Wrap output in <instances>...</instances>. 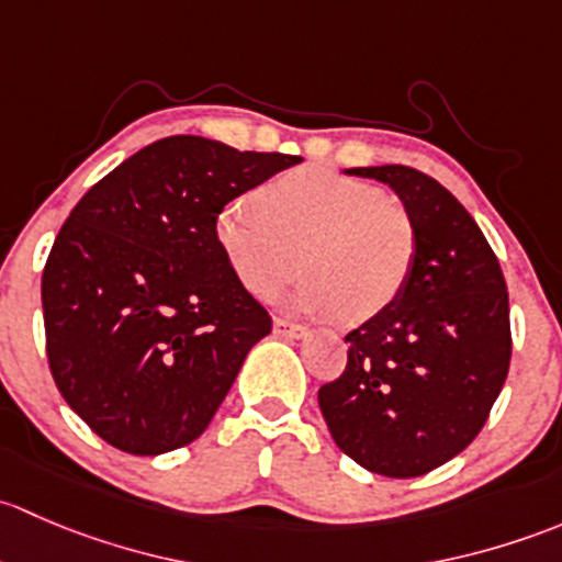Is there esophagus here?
<instances>
[{
  "label": "esophagus",
  "mask_w": 562,
  "mask_h": 562,
  "mask_svg": "<svg viewBox=\"0 0 562 562\" xmlns=\"http://www.w3.org/2000/svg\"><path fill=\"white\" fill-rule=\"evenodd\" d=\"M273 329L276 335H286V338H303V335H308V327H305V324L289 322V319H276Z\"/></svg>",
  "instance_id": "obj_1"
}]
</instances>
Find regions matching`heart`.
<instances>
[{
  "label": "heart",
  "mask_w": 562,
  "mask_h": 562,
  "mask_svg": "<svg viewBox=\"0 0 562 562\" xmlns=\"http://www.w3.org/2000/svg\"><path fill=\"white\" fill-rule=\"evenodd\" d=\"M257 204L238 196L213 218V240L248 292L268 297L300 268L292 308L340 324L375 319L406 292L419 229L395 194L327 167H294L265 183Z\"/></svg>",
  "instance_id": "1"
}]
</instances>
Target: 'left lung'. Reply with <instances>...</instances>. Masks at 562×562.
Segmentation results:
<instances>
[{"label": "left lung", "instance_id": "left-lung-1", "mask_svg": "<svg viewBox=\"0 0 562 562\" xmlns=\"http://www.w3.org/2000/svg\"><path fill=\"white\" fill-rule=\"evenodd\" d=\"M390 183L414 213L419 254L392 308L346 335V368L319 386L340 452L368 471L411 479L479 436L512 360L508 292L471 213L406 165L355 167Z\"/></svg>", "mask_w": 562, "mask_h": 562}]
</instances>
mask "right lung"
Instances as JSON below:
<instances>
[{"instance_id":"right-lung-1","label":"right lung","mask_w":562,"mask_h":562,"mask_svg":"<svg viewBox=\"0 0 562 562\" xmlns=\"http://www.w3.org/2000/svg\"><path fill=\"white\" fill-rule=\"evenodd\" d=\"M297 161L172 135L121 161L61 224L43 270L45 355L110 447L165 454L211 425L273 327L224 262L213 218Z\"/></svg>"}]
</instances>
